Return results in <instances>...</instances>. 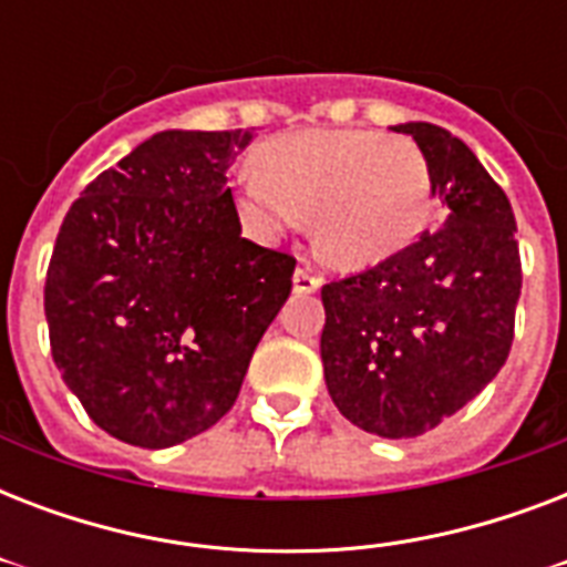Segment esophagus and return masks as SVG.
I'll return each mask as SVG.
<instances>
[{"mask_svg": "<svg viewBox=\"0 0 567 567\" xmlns=\"http://www.w3.org/2000/svg\"><path fill=\"white\" fill-rule=\"evenodd\" d=\"M320 288V276H315L309 267H297L293 274V293H315Z\"/></svg>", "mask_w": 567, "mask_h": 567, "instance_id": "1", "label": "esophagus"}]
</instances>
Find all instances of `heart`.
<instances>
[{
  "mask_svg": "<svg viewBox=\"0 0 567 567\" xmlns=\"http://www.w3.org/2000/svg\"><path fill=\"white\" fill-rule=\"evenodd\" d=\"M238 208L261 235L311 217L323 261L364 270L400 256L432 217V173L409 137L368 128H309L267 141L240 173Z\"/></svg>",
  "mask_w": 567,
  "mask_h": 567,
  "instance_id": "obj_1",
  "label": "heart"
}]
</instances>
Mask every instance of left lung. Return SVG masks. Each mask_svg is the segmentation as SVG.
<instances>
[{
	"label": "left lung",
	"mask_w": 567,
	"mask_h": 567,
	"mask_svg": "<svg viewBox=\"0 0 567 567\" xmlns=\"http://www.w3.org/2000/svg\"><path fill=\"white\" fill-rule=\"evenodd\" d=\"M426 155L439 231L362 274L323 285L320 359L332 403L379 439L435 430L509 355L520 297L515 214L480 158L447 128L400 123Z\"/></svg>",
	"instance_id": "8db88e82"
}]
</instances>
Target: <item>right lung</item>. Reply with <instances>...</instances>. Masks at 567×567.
<instances>
[{
    "label": "right lung",
    "instance_id": "add662e5",
    "mask_svg": "<svg viewBox=\"0 0 567 567\" xmlns=\"http://www.w3.org/2000/svg\"><path fill=\"white\" fill-rule=\"evenodd\" d=\"M252 132H158L70 205L47 270L49 344L96 426L194 439L238 400L293 261L240 238L226 173Z\"/></svg>",
    "mask_w": 567,
    "mask_h": 567
}]
</instances>
